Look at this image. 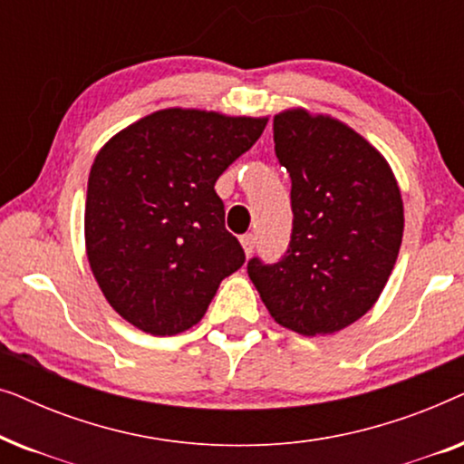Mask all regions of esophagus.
Wrapping results in <instances>:
<instances>
[{"label":"esophagus","mask_w":464,"mask_h":464,"mask_svg":"<svg viewBox=\"0 0 464 464\" xmlns=\"http://www.w3.org/2000/svg\"><path fill=\"white\" fill-rule=\"evenodd\" d=\"M240 245H243L246 257H249L253 249H256V237H253V234H243V237H240Z\"/></svg>","instance_id":"1"}]
</instances>
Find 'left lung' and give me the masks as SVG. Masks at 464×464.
<instances>
[{
  "label": "left lung",
  "instance_id": "8db88e82",
  "mask_svg": "<svg viewBox=\"0 0 464 464\" xmlns=\"http://www.w3.org/2000/svg\"><path fill=\"white\" fill-rule=\"evenodd\" d=\"M291 177L294 232L281 262L246 272L278 325L327 335L378 302L403 238V200L386 158L351 126L291 107L275 116Z\"/></svg>",
  "mask_w": 464,
  "mask_h": 464
}]
</instances>
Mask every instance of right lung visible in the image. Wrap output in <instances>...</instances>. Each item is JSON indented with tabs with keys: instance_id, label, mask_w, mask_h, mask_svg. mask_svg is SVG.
Wrapping results in <instances>:
<instances>
[{
	"instance_id": "right-lung-1",
	"label": "right lung",
	"mask_w": 464,
	"mask_h": 464,
	"mask_svg": "<svg viewBox=\"0 0 464 464\" xmlns=\"http://www.w3.org/2000/svg\"><path fill=\"white\" fill-rule=\"evenodd\" d=\"M266 124L268 116L169 107L116 132L94 156L86 256L105 300L130 325L186 332L245 264L215 181Z\"/></svg>"
}]
</instances>
